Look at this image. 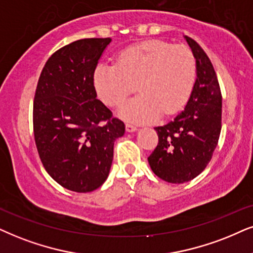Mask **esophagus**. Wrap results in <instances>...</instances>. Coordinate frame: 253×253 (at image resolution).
I'll return each instance as SVG.
<instances>
[{
	"mask_svg": "<svg viewBox=\"0 0 253 253\" xmlns=\"http://www.w3.org/2000/svg\"><path fill=\"white\" fill-rule=\"evenodd\" d=\"M126 130L128 133H134V132H136L137 130V128L135 126H133V125H130V124H126Z\"/></svg>",
	"mask_w": 253,
	"mask_h": 253,
	"instance_id": "obj_1",
	"label": "esophagus"
}]
</instances>
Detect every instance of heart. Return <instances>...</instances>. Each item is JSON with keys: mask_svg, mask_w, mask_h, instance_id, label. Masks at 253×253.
<instances>
[{"mask_svg": "<svg viewBox=\"0 0 253 253\" xmlns=\"http://www.w3.org/2000/svg\"><path fill=\"white\" fill-rule=\"evenodd\" d=\"M195 79L196 62L190 50L161 41L127 47L117 64H99L93 76L98 97L108 106L123 103L135 84L139 94L121 105L118 114L136 124L176 113L189 99Z\"/></svg>", "mask_w": 253, "mask_h": 253, "instance_id": "b5f03b06", "label": "heart"}]
</instances>
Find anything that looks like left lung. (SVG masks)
<instances>
[{"label": "left lung", "instance_id": "8db88e82", "mask_svg": "<svg viewBox=\"0 0 253 253\" xmlns=\"http://www.w3.org/2000/svg\"><path fill=\"white\" fill-rule=\"evenodd\" d=\"M196 60V81L184 110L165 126L155 127L159 143L148 158L156 176L169 183H184L204 170L220 134L222 94L209 57L184 36Z\"/></svg>", "mask_w": 253, "mask_h": 253}]
</instances>
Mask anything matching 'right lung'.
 Returning <instances> with one entry per match:
<instances>
[{"instance_id": "add662e5", "label": "right lung", "mask_w": 253, "mask_h": 253, "mask_svg": "<svg viewBox=\"0 0 253 253\" xmlns=\"http://www.w3.org/2000/svg\"><path fill=\"white\" fill-rule=\"evenodd\" d=\"M111 38H85L56 51L42 70L34 101L38 154L51 177L76 193L106 181L125 124L97 99L93 76Z\"/></svg>"}]
</instances>
